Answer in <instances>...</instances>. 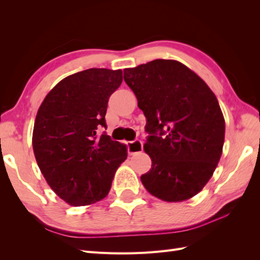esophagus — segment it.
<instances>
[{
    "label": "esophagus",
    "instance_id": "obj_1",
    "mask_svg": "<svg viewBox=\"0 0 260 260\" xmlns=\"http://www.w3.org/2000/svg\"><path fill=\"white\" fill-rule=\"evenodd\" d=\"M126 147H128V152L130 154H135L138 152H141L143 150V143L141 140H135V141H129L126 143Z\"/></svg>",
    "mask_w": 260,
    "mask_h": 260
}]
</instances>
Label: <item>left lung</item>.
I'll return each mask as SVG.
<instances>
[{"label":"left lung","mask_w":260,"mask_h":260,"mask_svg":"<svg viewBox=\"0 0 260 260\" xmlns=\"http://www.w3.org/2000/svg\"><path fill=\"white\" fill-rule=\"evenodd\" d=\"M147 119L145 151L152 165L141 182L161 200L183 201L200 192L221 157L224 119L203 79L175 60L124 69Z\"/></svg>","instance_id":"left-lung-1"}]
</instances>
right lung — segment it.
I'll return each instance as SVG.
<instances>
[{"label":"right lung","mask_w":260,"mask_h":260,"mask_svg":"<svg viewBox=\"0 0 260 260\" xmlns=\"http://www.w3.org/2000/svg\"><path fill=\"white\" fill-rule=\"evenodd\" d=\"M122 71L88 69L69 76L45 96L34 122L37 162L52 190L69 205L88 206L110 191L126 147L106 132L109 98Z\"/></svg>","instance_id":"right-lung-1"}]
</instances>
